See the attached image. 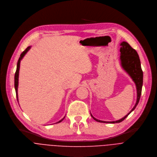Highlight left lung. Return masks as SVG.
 <instances>
[{"instance_id": "obj_1", "label": "left lung", "mask_w": 157, "mask_h": 157, "mask_svg": "<svg viewBox=\"0 0 157 157\" xmlns=\"http://www.w3.org/2000/svg\"><path fill=\"white\" fill-rule=\"evenodd\" d=\"M121 56L120 59L121 62V65L124 69L126 71L129 75L131 77L134 82H135L137 87V99L136 103L132 109L123 118L112 122H107V121H103L98 120L96 118L94 117L91 114V117L97 122H104V123H119L124 121L126 119L128 115L135 109L137 105H138L141 93H142V88L143 84V72L141 68L140 61L139 57V55L137 51L133 49L127 42H122L121 43Z\"/></svg>"}]
</instances>
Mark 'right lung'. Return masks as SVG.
<instances>
[{
  "label": "right lung",
  "mask_w": 157,
  "mask_h": 157,
  "mask_svg": "<svg viewBox=\"0 0 157 157\" xmlns=\"http://www.w3.org/2000/svg\"><path fill=\"white\" fill-rule=\"evenodd\" d=\"M30 49V47H28L20 55V57H19V59L18 60V62H17V70H16V72H15V91H16V96H17V101L18 100V93H17V89H18V75H19V69H20V60H21V59L23 57V56L25 55V54L28 51V50ZM65 118V117L61 119L60 121H59L57 123H59V122H60L61 121H62L64 120V119Z\"/></svg>",
  "instance_id": "1"
}]
</instances>
